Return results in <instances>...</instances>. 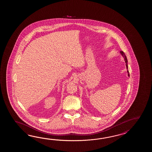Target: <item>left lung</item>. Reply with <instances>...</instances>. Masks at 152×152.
Wrapping results in <instances>:
<instances>
[{"label": "left lung", "instance_id": "1", "mask_svg": "<svg viewBox=\"0 0 152 152\" xmlns=\"http://www.w3.org/2000/svg\"><path fill=\"white\" fill-rule=\"evenodd\" d=\"M120 53L121 54V55L123 56V58H124V61L126 62V69H128V64H127V62H128V60H127L126 55V54H124V53L123 51H121V52H120ZM127 72H128V75L129 77V76H130V75H129V72L128 70L127 71Z\"/></svg>", "mask_w": 152, "mask_h": 152}]
</instances>
